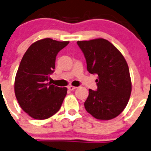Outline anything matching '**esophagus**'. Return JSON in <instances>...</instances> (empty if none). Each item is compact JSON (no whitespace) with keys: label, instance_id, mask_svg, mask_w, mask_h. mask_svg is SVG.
I'll return each instance as SVG.
<instances>
[{"label":"esophagus","instance_id":"esophagus-1","mask_svg":"<svg viewBox=\"0 0 151 151\" xmlns=\"http://www.w3.org/2000/svg\"><path fill=\"white\" fill-rule=\"evenodd\" d=\"M67 88H68V90H71V91H72V90H74L76 88V87H74V86H72V85H70V86H69V87H67Z\"/></svg>","mask_w":151,"mask_h":151}]
</instances>
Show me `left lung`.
I'll list each match as a JSON object with an SVG mask.
<instances>
[{"instance_id":"left-lung-1","label":"left lung","mask_w":151,"mask_h":151,"mask_svg":"<svg viewBox=\"0 0 151 151\" xmlns=\"http://www.w3.org/2000/svg\"><path fill=\"white\" fill-rule=\"evenodd\" d=\"M87 61V70L98 75L96 91L89 90L86 110L99 120H110L127 106L132 90L125 58L113 44L104 38L77 41Z\"/></svg>"}]
</instances>
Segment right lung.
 Here are the masks:
<instances>
[{
    "mask_svg": "<svg viewBox=\"0 0 151 151\" xmlns=\"http://www.w3.org/2000/svg\"><path fill=\"white\" fill-rule=\"evenodd\" d=\"M69 41L44 38L31 44L20 63L15 79V94L22 110L35 119H47L61 108L67 87L48 82L55 58Z\"/></svg>",
    "mask_w": 151,
    "mask_h": 151,
    "instance_id": "right-lung-1",
    "label": "right lung"
}]
</instances>
